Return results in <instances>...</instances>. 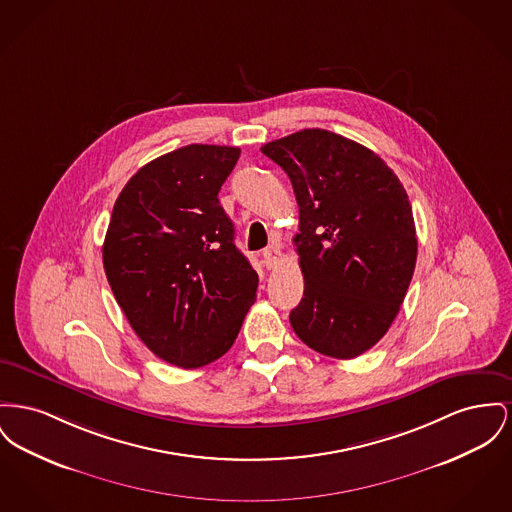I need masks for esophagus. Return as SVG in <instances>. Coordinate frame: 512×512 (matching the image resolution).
Returning <instances> with one entry per match:
<instances>
[{"instance_id":"34e87169","label":"esophagus","mask_w":512,"mask_h":512,"mask_svg":"<svg viewBox=\"0 0 512 512\" xmlns=\"http://www.w3.org/2000/svg\"><path fill=\"white\" fill-rule=\"evenodd\" d=\"M263 259H265V265L271 269L274 267L280 259H282V249H280V245H271L269 249H265L263 251Z\"/></svg>"}]
</instances>
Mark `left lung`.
<instances>
[{
	"instance_id": "8db88e82",
	"label": "left lung",
	"mask_w": 512,
	"mask_h": 512,
	"mask_svg": "<svg viewBox=\"0 0 512 512\" xmlns=\"http://www.w3.org/2000/svg\"><path fill=\"white\" fill-rule=\"evenodd\" d=\"M261 152L288 174L300 205L294 241L305 290L292 329L323 356L358 358L389 331L416 269L406 189L375 152L327 129Z\"/></svg>"
}]
</instances>
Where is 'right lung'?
Listing matches in <instances>:
<instances>
[{
  "label": "right lung",
  "instance_id": "1",
  "mask_svg": "<svg viewBox=\"0 0 512 512\" xmlns=\"http://www.w3.org/2000/svg\"><path fill=\"white\" fill-rule=\"evenodd\" d=\"M238 147L187 145L121 189L102 247L110 288L154 356L183 369L222 358L257 298L218 191Z\"/></svg>",
  "mask_w": 512,
  "mask_h": 512
}]
</instances>
